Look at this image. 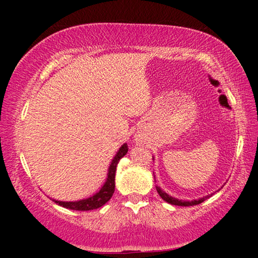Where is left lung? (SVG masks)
<instances>
[{"instance_id": "obj_1", "label": "left lung", "mask_w": 258, "mask_h": 258, "mask_svg": "<svg viewBox=\"0 0 258 258\" xmlns=\"http://www.w3.org/2000/svg\"><path fill=\"white\" fill-rule=\"evenodd\" d=\"M154 158V157H153ZM155 177V175H154ZM156 190L158 192V195L162 197V200H164L165 202L170 203V204H174V206H181V207H189V206H196V204H200L206 201L207 199H209L210 195L208 196H204V197H201L199 200H194V201H183V200H178V199H175V197H172L170 195H168L167 192L163 191L160 186L156 185Z\"/></svg>"}]
</instances>
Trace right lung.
I'll list each match as a JSON object with an SVG mask.
<instances>
[{
    "label": "right lung",
    "mask_w": 258,
    "mask_h": 258,
    "mask_svg": "<svg viewBox=\"0 0 258 258\" xmlns=\"http://www.w3.org/2000/svg\"><path fill=\"white\" fill-rule=\"evenodd\" d=\"M126 153H128V146H126V143H124L121 148H119L117 153H116L115 157L112 158L111 163L109 165V169H108L107 179H105L104 184L101 186L100 191L94 194L93 196L88 197V199L74 201V202H63V201H56V200H52V201H54L55 203H57L58 206L67 208V209L80 210V211L94 210L102 206H104V204L111 199L112 194L115 191L116 167H117L119 160H121Z\"/></svg>",
    "instance_id": "right-lung-1"
}]
</instances>
